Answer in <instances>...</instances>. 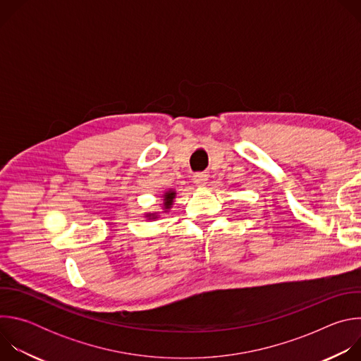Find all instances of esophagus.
Masks as SVG:
<instances>
[{
  "label": "esophagus",
  "mask_w": 361,
  "mask_h": 361,
  "mask_svg": "<svg viewBox=\"0 0 361 361\" xmlns=\"http://www.w3.org/2000/svg\"><path fill=\"white\" fill-rule=\"evenodd\" d=\"M207 181H209V176L205 173H195L194 174V183L195 184L204 185V184H207Z\"/></svg>",
  "instance_id": "obj_1"
}]
</instances>
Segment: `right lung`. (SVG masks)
Here are the masks:
<instances>
[{
    "label": "right lung",
    "instance_id": "right-lung-1",
    "mask_svg": "<svg viewBox=\"0 0 361 361\" xmlns=\"http://www.w3.org/2000/svg\"><path fill=\"white\" fill-rule=\"evenodd\" d=\"M163 197H164V209L167 210V209H170V207H171L173 198L176 197V192H174V191H167ZM148 217H149V219H157V217L154 216V214H148Z\"/></svg>",
    "mask_w": 361,
    "mask_h": 361
}]
</instances>
